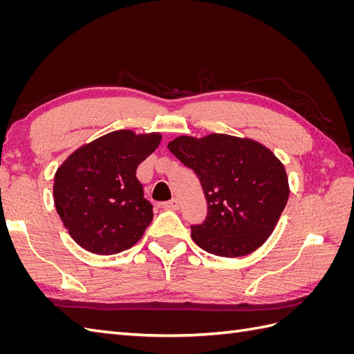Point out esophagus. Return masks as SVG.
Returning <instances> with one entry per match:
<instances>
[{
    "label": "esophagus",
    "mask_w": 354,
    "mask_h": 354,
    "mask_svg": "<svg viewBox=\"0 0 354 354\" xmlns=\"http://www.w3.org/2000/svg\"><path fill=\"white\" fill-rule=\"evenodd\" d=\"M160 208L177 211V209L180 208V202H178V199H177V198H173L171 201H167V202H162V203H160Z\"/></svg>",
    "instance_id": "obj_1"
}]
</instances>
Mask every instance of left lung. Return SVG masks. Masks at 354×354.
Segmentation results:
<instances>
[{
    "label": "left lung",
    "mask_w": 354,
    "mask_h": 354,
    "mask_svg": "<svg viewBox=\"0 0 354 354\" xmlns=\"http://www.w3.org/2000/svg\"><path fill=\"white\" fill-rule=\"evenodd\" d=\"M168 149L195 171L207 199L205 218L190 226L201 248L242 257L261 246L289 196L281 160L260 143L227 134L178 137Z\"/></svg>",
    "instance_id": "8db88e82"
}]
</instances>
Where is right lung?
<instances>
[{
  "mask_svg": "<svg viewBox=\"0 0 354 354\" xmlns=\"http://www.w3.org/2000/svg\"><path fill=\"white\" fill-rule=\"evenodd\" d=\"M159 142L158 133L113 131L80 147L57 169L56 209L84 250L112 255L130 250L143 236L153 207L136 171Z\"/></svg>",
  "mask_w": 354,
  "mask_h": 354,
  "instance_id": "1",
  "label": "right lung"
}]
</instances>
